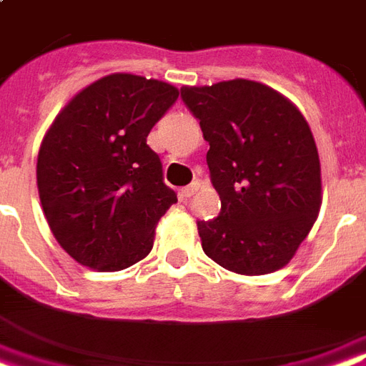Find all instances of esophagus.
<instances>
[{
  "mask_svg": "<svg viewBox=\"0 0 366 366\" xmlns=\"http://www.w3.org/2000/svg\"><path fill=\"white\" fill-rule=\"evenodd\" d=\"M199 187H200V181H193L191 185H187V187H183V189H181V197H183V199H189V197H193V194L199 191Z\"/></svg>",
  "mask_w": 366,
  "mask_h": 366,
  "instance_id": "34e87169",
  "label": "esophagus"
}]
</instances>
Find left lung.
<instances>
[{
  "label": "left lung",
  "instance_id": "left-lung-1",
  "mask_svg": "<svg viewBox=\"0 0 366 366\" xmlns=\"http://www.w3.org/2000/svg\"><path fill=\"white\" fill-rule=\"evenodd\" d=\"M181 100L210 144L219 216L197 219L202 251L222 268L262 276L290 262L320 210L318 150L287 98L245 79L183 86Z\"/></svg>",
  "mask_w": 366,
  "mask_h": 366
}]
</instances>
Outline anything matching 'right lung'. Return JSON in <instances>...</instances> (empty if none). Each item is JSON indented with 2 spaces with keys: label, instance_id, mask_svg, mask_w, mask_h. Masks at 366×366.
I'll return each instance as SVG.
<instances>
[{
  "label": "right lung",
  "instance_id": "obj_1",
  "mask_svg": "<svg viewBox=\"0 0 366 366\" xmlns=\"http://www.w3.org/2000/svg\"><path fill=\"white\" fill-rule=\"evenodd\" d=\"M177 96L167 82L108 75L69 102L44 137L40 202L57 243L82 266L117 272L152 251L177 194L147 137Z\"/></svg>",
  "mask_w": 366,
  "mask_h": 366
}]
</instances>
